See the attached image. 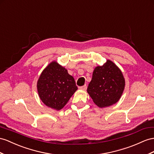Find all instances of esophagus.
<instances>
[{"label": "esophagus", "mask_w": 154, "mask_h": 154, "mask_svg": "<svg viewBox=\"0 0 154 154\" xmlns=\"http://www.w3.org/2000/svg\"><path fill=\"white\" fill-rule=\"evenodd\" d=\"M86 88H87V86H86V85H85L84 86H81V87H80L81 89L83 90H86Z\"/></svg>", "instance_id": "1"}]
</instances>
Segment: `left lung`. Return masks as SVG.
I'll list each match as a JSON object with an SVG mask.
<instances>
[{"instance_id": "8db88e82", "label": "left lung", "mask_w": 154, "mask_h": 154, "mask_svg": "<svg viewBox=\"0 0 154 154\" xmlns=\"http://www.w3.org/2000/svg\"><path fill=\"white\" fill-rule=\"evenodd\" d=\"M125 88V79L121 70L111 60L94 69L87 92L100 108L109 107L119 101Z\"/></svg>"}]
</instances>
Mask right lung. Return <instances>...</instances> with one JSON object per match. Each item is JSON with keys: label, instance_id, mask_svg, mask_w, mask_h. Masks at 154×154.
Here are the masks:
<instances>
[{"label": "right lung", "instance_id": "1", "mask_svg": "<svg viewBox=\"0 0 154 154\" xmlns=\"http://www.w3.org/2000/svg\"><path fill=\"white\" fill-rule=\"evenodd\" d=\"M40 100L47 107L62 109L77 90L74 78L64 67L53 61L43 70L37 82Z\"/></svg>", "mask_w": 154, "mask_h": 154}]
</instances>
